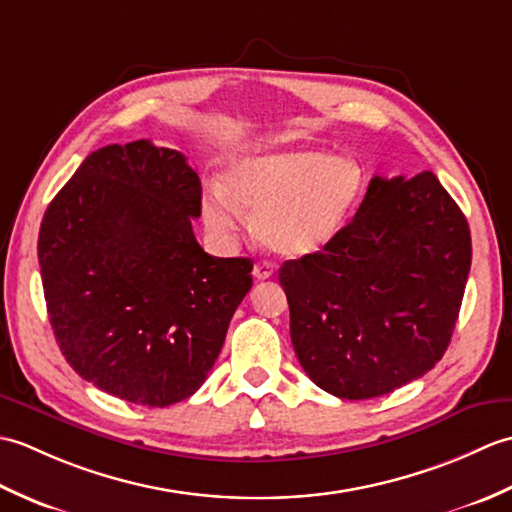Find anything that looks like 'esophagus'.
<instances>
[{
  "instance_id": "obj_1",
  "label": "esophagus",
  "mask_w": 512,
  "mask_h": 512,
  "mask_svg": "<svg viewBox=\"0 0 512 512\" xmlns=\"http://www.w3.org/2000/svg\"><path fill=\"white\" fill-rule=\"evenodd\" d=\"M253 275H255V279H259V281L270 279V277H273V266H270L268 262H257L255 268H253Z\"/></svg>"
}]
</instances>
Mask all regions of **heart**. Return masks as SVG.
<instances>
[{
  "label": "heart",
  "mask_w": 512,
  "mask_h": 512,
  "mask_svg": "<svg viewBox=\"0 0 512 512\" xmlns=\"http://www.w3.org/2000/svg\"><path fill=\"white\" fill-rule=\"evenodd\" d=\"M363 184V169L350 158L319 149L270 151L239 160L226 171V193H206L204 222L231 242L246 224L238 209L242 205L253 213L259 242L281 259H306L341 237Z\"/></svg>",
  "instance_id": "1"
}]
</instances>
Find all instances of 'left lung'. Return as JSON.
I'll list each match as a JSON object with an SVG mask.
<instances>
[{
    "mask_svg": "<svg viewBox=\"0 0 512 512\" xmlns=\"http://www.w3.org/2000/svg\"><path fill=\"white\" fill-rule=\"evenodd\" d=\"M469 270V222L431 171L374 176L341 237L279 268L301 367L345 400L424 376L451 343Z\"/></svg>",
    "mask_w": 512,
    "mask_h": 512,
    "instance_id": "1",
    "label": "left lung"
}]
</instances>
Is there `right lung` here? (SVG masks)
<instances>
[{"mask_svg":"<svg viewBox=\"0 0 512 512\" xmlns=\"http://www.w3.org/2000/svg\"><path fill=\"white\" fill-rule=\"evenodd\" d=\"M200 213L198 173L149 140L92 151L54 195L37 244L43 295L83 380L147 407L202 387L253 262L204 253Z\"/></svg>","mask_w":512,"mask_h":512,"instance_id":"add662e5","label":"right lung"}]
</instances>
